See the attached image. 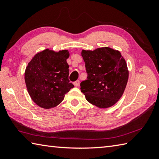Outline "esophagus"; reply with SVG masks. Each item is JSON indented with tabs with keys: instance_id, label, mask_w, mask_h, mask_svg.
I'll use <instances>...</instances> for the list:
<instances>
[{
	"instance_id": "esophagus-1",
	"label": "esophagus",
	"mask_w": 159,
	"mask_h": 159,
	"mask_svg": "<svg viewBox=\"0 0 159 159\" xmlns=\"http://www.w3.org/2000/svg\"><path fill=\"white\" fill-rule=\"evenodd\" d=\"M74 85L75 87H79L80 85V80H76L75 82H74Z\"/></svg>"
}]
</instances>
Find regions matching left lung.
I'll return each mask as SVG.
<instances>
[{
	"label": "left lung",
	"instance_id": "left-lung-1",
	"mask_svg": "<svg viewBox=\"0 0 159 159\" xmlns=\"http://www.w3.org/2000/svg\"><path fill=\"white\" fill-rule=\"evenodd\" d=\"M87 80L80 83L86 100L100 108L116 104L122 96L128 79L126 61L121 53L109 47L83 50Z\"/></svg>",
	"mask_w": 159,
	"mask_h": 159
}]
</instances>
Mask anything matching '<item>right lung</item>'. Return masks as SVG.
<instances>
[{"instance_id":"right-lung-1","label":"right lung","mask_w":159,"mask_h":159,"mask_svg":"<svg viewBox=\"0 0 159 159\" xmlns=\"http://www.w3.org/2000/svg\"><path fill=\"white\" fill-rule=\"evenodd\" d=\"M67 50L46 49L38 53L28 64L25 79L32 100L43 109L55 107L74 87L70 83Z\"/></svg>"}]
</instances>
